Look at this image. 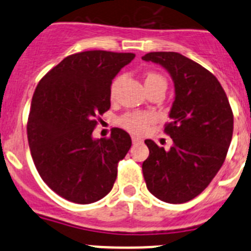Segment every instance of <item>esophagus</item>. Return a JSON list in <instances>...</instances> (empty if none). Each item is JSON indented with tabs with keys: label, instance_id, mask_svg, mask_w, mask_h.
<instances>
[{
	"label": "esophagus",
	"instance_id": "obj_1",
	"mask_svg": "<svg viewBox=\"0 0 251 251\" xmlns=\"http://www.w3.org/2000/svg\"><path fill=\"white\" fill-rule=\"evenodd\" d=\"M132 142H133V145H138V143H141V142H142V139L139 138V137L133 136L132 137Z\"/></svg>",
	"mask_w": 251,
	"mask_h": 251
}]
</instances>
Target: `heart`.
I'll use <instances>...</instances> for the list:
<instances>
[{
    "label": "heart",
    "mask_w": 251,
    "mask_h": 251,
    "mask_svg": "<svg viewBox=\"0 0 251 251\" xmlns=\"http://www.w3.org/2000/svg\"><path fill=\"white\" fill-rule=\"evenodd\" d=\"M122 81V76H117L113 80L112 85H110V97L112 99L114 98L118 90V86ZM157 84H166L165 77L162 75L157 74V73H147L145 75V85L146 88L150 86L157 85ZM152 121V115L148 113H129L126 114L123 118L121 119V124L126 129L130 130L133 133H141L146 129L147 124Z\"/></svg>",
    "instance_id": "1"
}]
</instances>
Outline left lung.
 <instances>
[{"mask_svg":"<svg viewBox=\"0 0 251 251\" xmlns=\"http://www.w3.org/2000/svg\"><path fill=\"white\" fill-rule=\"evenodd\" d=\"M166 69L175 85L168 151L151 139L142 171L153 196L168 203L192 200L208 186L225 161L234 117L223 86L200 64L178 52L158 51L142 56Z\"/></svg>","mask_w":251,"mask_h":251,"instance_id":"1","label":"left lung"}]
</instances>
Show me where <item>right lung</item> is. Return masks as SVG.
<instances>
[{"mask_svg":"<svg viewBox=\"0 0 251 251\" xmlns=\"http://www.w3.org/2000/svg\"><path fill=\"white\" fill-rule=\"evenodd\" d=\"M130 52L84 51L65 57L40 80L27 123L31 156L44 182L80 205L109 194L117 166L132 139L113 128L110 138H94L95 118L110 108V85Z\"/></svg>","mask_w":251,"mask_h":251,"instance_id":"1","label":"right lung"}]
</instances>
